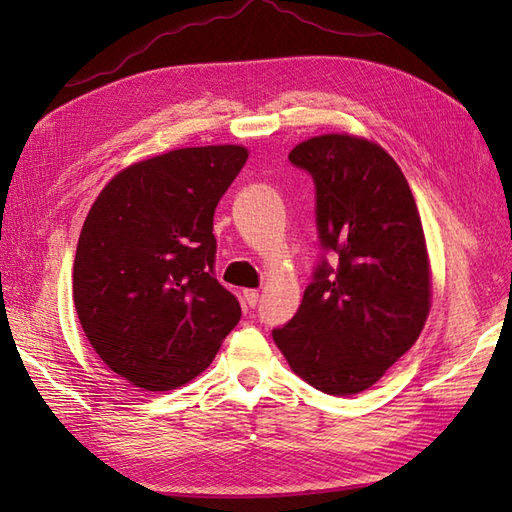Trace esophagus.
Segmentation results:
<instances>
[{
  "mask_svg": "<svg viewBox=\"0 0 512 512\" xmlns=\"http://www.w3.org/2000/svg\"><path fill=\"white\" fill-rule=\"evenodd\" d=\"M244 301L248 303L250 308H255L257 301H259V292L257 290H244Z\"/></svg>",
  "mask_w": 512,
  "mask_h": 512,
  "instance_id": "obj_1",
  "label": "esophagus"
}]
</instances>
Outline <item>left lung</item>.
<instances>
[{
	"label": "left lung",
	"instance_id": "obj_1",
	"mask_svg": "<svg viewBox=\"0 0 512 512\" xmlns=\"http://www.w3.org/2000/svg\"><path fill=\"white\" fill-rule=\"evenodd\" d=\"M288 160L312 176L323 255L297 314L273 339L312 387L361 394L427 321L431 281L418 206L394 158L369 140L325 134L297 145Z\"/></svg>",
	"mask_w": 512,
	"mask_h": 512
}]
</instances>
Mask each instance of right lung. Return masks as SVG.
<instances>
[{"label":"right lung","mask_w":512,"mask_h":512,"mask_svg":"<svg viewBox=\"0 0 512 512\" xmlns=\"http://www.w3.org/2000/svg\"><path fill=\"white\" fill-rule=\"evenodd\" d=\"M246 158L244 147L217 145L136 162L85 217L74 308L94 352L136 387L189 383L242 317L215 277L213 213Z\"/></svg>","instance_id":"1"}]
</instances>
